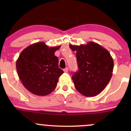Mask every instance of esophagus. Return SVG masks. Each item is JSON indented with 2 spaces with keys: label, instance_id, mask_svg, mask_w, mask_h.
I'll use <instances>...</instances> for the list:
<instances>
[{
  "label": "esophagus",
  "instance_id": "34e87169",
  "mask_svg": "<svg viewBox=\"0 0 131 131\" xmlns=\"http://www.w3.org/2000/svg\"><path fill=\"white\" fill-rule=\"evenodd\" d=\"M63 71L64 73H68V68H65L63 69Z\"/></svg>",
  "mask_w": 131,
  "mask_h": 131
}]
</instances>
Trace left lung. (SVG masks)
<instances>
[{
  "label": "left lung",
  "instance_id": "left-lung-1",
  "mask_svg": "<svg viewBox=\"0 0 131 131\" xmlns=\"http://www.w3.org/2000/svg\"><path fill=\"white\" fill-rule=\"evenodd\" d=\"M76 51L79 71L72 77L77 91L85 97L100 94L110 81L114 62L106 49L97 43L89 42L80 46L70 45Z\"/></svg>",
  "mask_w": 131,
  "mask_h": 131
}]
</instances>
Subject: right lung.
Returning a JSON list of instances; mask_svg holds the SVG:
<instances>
[{
	"mask_svg": "<svg viewBox=\"0 0 131 131\" xmlns=\"http://www.w3.org/2000/svg\"><path fill=\"white\" fill-rule=\"evenodd\" d=\"M60 46L50 47L43 42L25 48L16 60L19 78L28 91L37 95L50 94L56 88L63 71L58 68L55 52Z\"/></svg>",
	"mask_w": 131,
	"mask_h": 131,
	"instance_id": "right-lung-1",
	"label": "right lung"
}]
</instances>
